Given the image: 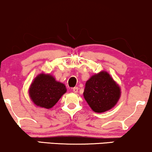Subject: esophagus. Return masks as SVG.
I'll return each instance as SVG.
<instances>
[{"label": "esophagus", "instance_id": "1", "mask_svg": "<svg viewBox=\"0 0 152 152\" xmlns=\"http://www.w3.org/2000/svg\"><path fill=\"white\" fill-rule=\"evenodd\" d=\"M78 91V87H74V88H73V91H74V93H77Z\"/></svg>", "mask_w": 152, "mask_h": 152}]
</instances>
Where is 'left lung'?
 <instances>
[{
  "mask_svg": "<svg viewBox=\"0 0 152 152\" xmlns=\"http://www.w3.org/2000/svg\"><path fill=\"white\" fill-rule=\"evenodd\" d=\"M121 89L106 71L92 76L85 85L83 97L94 112L103 113L117 104Z\"/></svg>",
  "mask_w": 152,
  "mask_h": 152,
  "instance_id": "8db88e82",
  "label": "left lung"
}]
</instances>
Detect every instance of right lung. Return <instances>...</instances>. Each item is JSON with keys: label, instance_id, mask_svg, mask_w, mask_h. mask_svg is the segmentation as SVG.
I'll return each mask as SVG.
<instances>
[{"label": "right lung", "instance_id": "1", "mask_svg": "<svg viewBox=\"0 0 152 152\" xmlns=\"http://www.w3.org/2000/svg\"><path fill=\"white\" fill-rule=\"evenodd\" d=\"M66 92L64 83L56 81L50 74H38L29 88V96L37 106L49 109Z\"/></svg>", "mask_w": 152, "mask_h": 152}]
</instances>
